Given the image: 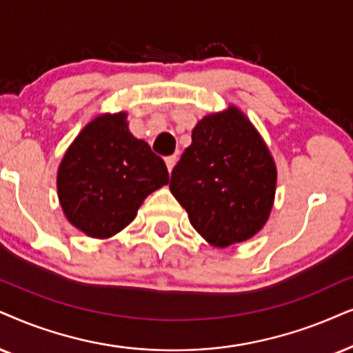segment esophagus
I'll list each match as a JSON object with an SVG mask.
<instances>
[{
	"instance_id": "obj_1",
	"label": "esophagus",
	"mask_w": 353,
	"mask_h": 353,
	"mask_svg": "<svg viewBox=\"0 0 353 353\" xmlns=\"http://www.w3.org/2000/svg\"><path fill=\"white\" fill-rule=\"evenodd\" d=\"M164 161H166V166H168V171L171 172L172 169H174V166H176V163H177V156L176 154H172V156H168L166 159H164Z\"/></svg>"
}]
</instances>
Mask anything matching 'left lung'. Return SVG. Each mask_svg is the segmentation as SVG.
Segmentation results:
<instances>
[{"label":"left lung","instance_id":"8db88e82","mask_svg":"<svg viewBox=\"0 0 353 353\" xmlns=\"http://www.w3.org/2000/svg\"><path fill=\"white\" fill-rule=\"evenodd\" d=\"M169 189L207 243L228 248L264 228L274 207L276 166L246 114L228 105L195 125Z\"/></svg>","mask_w":353,"mask_h":353}]
</instances>
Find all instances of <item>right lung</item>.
I'll return each instance as SVG.
<instances>
[{
  "label": "right lung",
  "instance_id": "add662e5",
  "mask_svg": "<svg viewBox=\"0 0 353 353\" xmlns=\"http://www.w3.org/2000/svg\"><path fill=\"white\" fill-rule=\"evenodd\" d=\"M168 182L166 164L132 135L123 110L92 119L68 146L57 172L66 220L96 239L120 233L151 192Z\"/></svg>",
  "mask_w": 353,
  "mask_h": 353
}]
</instances>
